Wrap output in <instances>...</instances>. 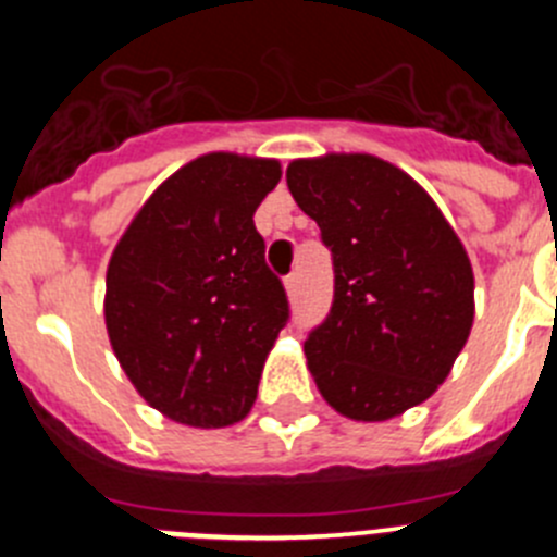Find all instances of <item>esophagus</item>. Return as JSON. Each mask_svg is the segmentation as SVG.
I'll return each instance as SVG.
<instances>
[{"label": "esophagus", "mask_w": 557, "mask_h": 557, "mask_svg": "<svg viewBox=\"0 0 557 557\" xmlns=\"http://www.w3.org/2000/svg\"><path fill=\"white\" fill-rule=\"evenodd\" d=\"M284 284H287L289 298H295V295H298V289H301V273H289L287 278H284Z\"/></svg>", "instance_id": "esophagus-1"}]
</instances>
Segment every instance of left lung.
<instances>
[{
	"label": "left lung",
	"mask_w": 557,
	"mask_h": 557,
	"mask_svg": "<svg viewBox=\"0 0 557 557\" xmlns=\"http://www.w3.org/2000/svg\"><path fill=\"white\" fill-rule=\"evenodd\" d=\"M287 186L332 250V309L304 339L318 391L354 421L421 405L474 321L457 234L410 175L373 156L293 161Z\"/></svg>",
	"instance_id": "8db88e82"
}]
</instances>
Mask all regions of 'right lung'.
<instances>
[{
	"label": "right lung",
	"instance_id": "obj_1",
	"mask_svg": "<svg viewBox=\"0 0 557 557\" xmlns=\"http://www.w3.org/2000/svg\"><path fill=\"white\" fill-rule=\"evenodd\" d=\"M278 178V161L200 156L152 191L113 250V354L147 405L178 424L209 430L248 416L287 326V293L253 225Z\"/></svg>",
	"mask_w": 557,
	"mask_h": 557
}]
</instances>
